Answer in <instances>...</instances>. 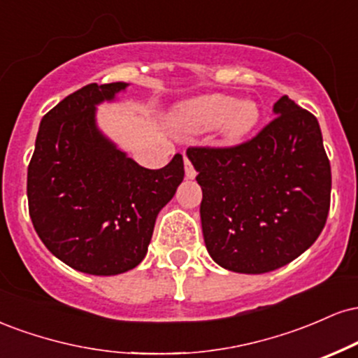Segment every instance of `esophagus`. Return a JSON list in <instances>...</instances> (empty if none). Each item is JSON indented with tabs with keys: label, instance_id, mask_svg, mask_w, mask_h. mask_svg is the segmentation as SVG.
Instances as JSON below:
<instances>
[{
	"label": "esophagus",
	"instance_id": "1",
	"mask_svg": "<svg viewBox=\"0 0 358 358\" xmlns=\"http://www.w3.org/2000/svg\"><path fill=\"white\" fill-rule=\"evenodd\" d=\"M185 176H187L188 180H193V178H195V176H196L195 168H193L192 162L187 158V156H185Z\"/></svg>",
	"mask_w": 358,
	"mask_h": 358
}]
</instances>
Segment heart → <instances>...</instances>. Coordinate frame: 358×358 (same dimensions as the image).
<instances>
[{
	"instance_id": "heart-1",
	"label": "heart",
	"mask_w": 358,
	"mask_h": 358,
	"mask_svg": "<svg viewBox=\"0 0 358 358\" xmlns=\"http://www.w3.org/2000/svg\"><path fill=\"white\" fill-rule=\"evenodd\" d=\"M261 110L252 101H236L222 94H208L180 106L175 119L183 129L208 131L220 126L222 136L227 141H239L256 127Z\"/></svg>"
}]
</instances>
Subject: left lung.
I'll return each instance as SVG.
<instances>
[{
	"label": "left lung",
	"mask_w": 358,
	"mask_h": 358,
	"mask_svg": "<svg viewBox=\"0 0 358 358\" xmlns=\"http://www.w3.org/2000/svg\"><path fill=\"white\" fill-rule=\"evenodd\" d=\"M274 114L249 141L187 151L203 193L205 245L234 273H269L301 256L330 210L331 170L318 121L287 96Z\"/></svg>",
	"instance_id": "obj_1"
}]
</instances>
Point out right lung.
<instances>
[{"mask_svg":"<svg viewBox=\"0 0 358 358\" xmlns=\"http://www.w3.org/2000/svg\"><path fill=\"white\" fill-rule=\"evenodd\" d=\"M126 87L89 84L60 101L40 122L28 165V210L45 248L96 276L126 273L145 259L156 217L185 175L182 155L148 170L97 129L96 106Z\"/></svg>","mask_w":358,"mask_h":358,"instance_id":"1","label":"right lung"}]
</instances>
